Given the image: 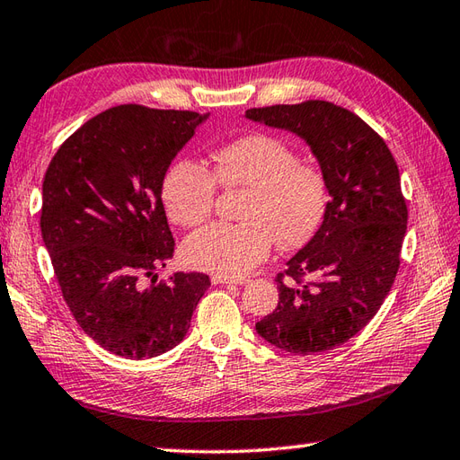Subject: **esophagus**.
I'll list each match as a JSON object with an SVG mask.
<instances>
[{"label":"esophagus","mask_w":460,"mask_h":460,"mask_svg":"<svg viewBox=\"0 0 460 460\" xmlns=\"http://www.w3.org/2000/svg\"><path fill=\"white\" fill-rule=\"evenodd\" d=\"M243 278H224V276H212V284H243Z\"/></svg>","instance_id":"esophagus-1"}]
</instances>
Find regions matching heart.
Masks as SVG:
<instances>
[{"instance_id": "b5f03b06", "label": "heart", "mask_w": 460, "mask_h": 460, "mask_svg": "<svg viewBox=\"0 0 460 460\" xmlns=\"http://www.w3.org/2000/svg\"><path fill=\"white\" fill-rule=\"evenodd\" d=\"M218 184L243 190L242 222L208 224L182 246L192 268L214 276H246L270 256L274 238L282 248L304 246L327 210L325 174L274 135L252 133L220 146L212 155V172L192 158L174 161L163 178L168 217L181 226L200 224L210 217Z\"/></svg>"}]
</instances>
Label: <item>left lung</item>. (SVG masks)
<instances>
[{"label": "left lung", "instance_id": "1", "mask_svg": "<svg viewBox=\"0 0 460 460\" xmlns=\"http://www.w3.org/2000/svg\"><path fill=\"white\" fill-rule=\"evenodd\" d=\"M246 117L302 137L332 196L320 230L278 274V305L256 332L289 353L330 351L373 320L395 282L407 232L399 166L385 140L333 102L248 109Z\"/></svg>", "mask_w": 460, "mask_h": 460}]
</instances>
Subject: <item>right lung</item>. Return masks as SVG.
I'll use <instances>...</instances> for the list:
<instances>
[{
	"instance_id": "1",
	"label": "right lung",
	"mask_w": 460,
	"mask_h": 460,
	"mask_svg": "<svg viewBox=\"0 0 460 460\" xmlns=\"http://www.w3.org/2000/svg\"><path fill=\"white\" fill-rule=\"evenodd\" d=\"M206 117L112 107L75 130L47 166L41 236L63 299L81 330L120 358H156L181 343L210 286L200 271H176L166 284L155 276L174 254L163 178Z\"/></svg>"
}]
</instances>
